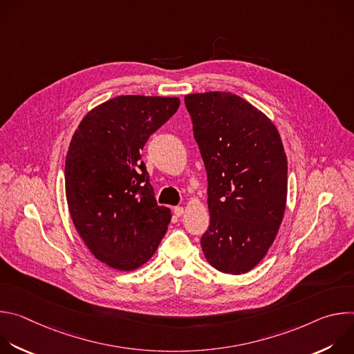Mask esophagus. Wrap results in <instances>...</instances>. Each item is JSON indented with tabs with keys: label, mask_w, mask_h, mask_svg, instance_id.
<instances>
[{
	"label": "esophagus",
	"mask_w": 354,
	"mask_h": 354,
	"mask_svg": "<svg viewBox=\"0 0 354 354\" xmlns=\"http://www.w3.org/2000/svg\"><path fill=\"white\" fill-rule=\"evenodd\" d=\"M183 213H185L183 207H179V206H178V207H174V214H175L176 217H180Z\"/></svg>",
	"instance_id": "esophagus-1"
}]
</instances>
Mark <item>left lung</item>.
<instances>
[{"label":"left lung","mask_w":354,"mask_h":354,"mask_svg":"<svg viewBox=\"0 0 354 354\" xmlns=\"http://www.w3.org/2000/svg\"><path fill=\"white\" fill-rule=\"evenodd\" d=\"M185 105L209 183L201 249L217 270L246 273L266 255L286 210L281 138L261 111L231 92L186 95Z\"/></svg>","instance_id":"left-lung-1"}]
</instances>
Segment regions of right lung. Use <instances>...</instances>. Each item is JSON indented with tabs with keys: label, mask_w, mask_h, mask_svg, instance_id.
Here are the masks:
<instances>
[{
	"label": "right lung",
	"mask_w": 354,
	"mask_h": 354,
	"mask_svg": "<svg viewBox=\"0 0 354 354\" xmlns=\"http://www.w3.org/2000/svg\"><path fill=\"white\" fill-rule=\"evenodd\" d=\"M179 105L122 95L92 109L71 138L64 176L73 223L92 255L116 270L144 265L167 232L171 210L157 203L141 149Z\"/></svg>",
	"instance_id": "right-lung-1"
}]
</instances>
